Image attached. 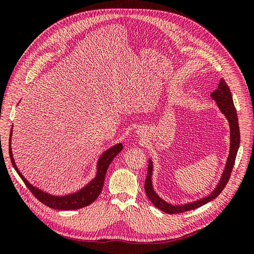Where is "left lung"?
Listing matches in <instances>:
<instances>
[{"label": "left lung", "mask_w": 254, "mask_h": 254, "mask_svg": "<svg viewBox=\"0 0 254 254\" xmlns=\"http://www.w3.org/2000/svg\"><path fill=\"white\" fill-rule=\"evenodd\" d=\"M211 97L214 99L215 102H216L219 110L227 118V120L229 122V125H230V151H229V156L227 159V163L225 166L224 173H222V175L220 177V180L217 184V187L215 188V190L210 195H207L206 197H203L201 199H199V200H196L193 202L176 205V204H171V203L166 202L165 200H163L162 198L158 196L155 190H153L152 181H151L153 165H152V161L149 159L147 177H146L145 186H144L146 195H147L149 200L153 204H155L158 209H160L161 211H163L167 214H177V213L187 212L190 210H194L207 202H210L211 200H213V199L216 198L221 193V190L225 189V187L227 186V183L230 179V175H231L232 168L234 166L237 150H238V147H240V143H241V133H240V126H238L237 113H236V109L234 107L231 91H230L228 84L226 83V81L224 79L220 80V82L218 84V88L214 92H212Z\"/></svg>", "instance_id": "obj_1"}]
</instances>
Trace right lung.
Here are the masks:
<instances>
[{
	"mask_svg": "<svg viewBox=\"0 0 254 254\" xmlns=\"http://www.w3.org/2000/svg\"><path fill=\"white\" fill-rule=\"evenodd\" d=\"M11 135H12V128L10 130V139H9V157H10L11 163H12V166L14 167V170L17 171V173L21 177L23 182L25 183V186L29 189V190L32 191L33 195L38 199V200L41 201L47 206L51 207V209L60 210V211L81 209V207L87 206L93 201H95V199L99 196V194H101V191H102L107 170H108V167H109L110 163L112 162V160L117 157L123 149V145L121 143H119L103 152V155L99 157V159L97 161L96 176L87 184L86 187H83L79 190L75 191V193H72V194H67V195H64V196H56V195L49 194V193H47V191H44L40 189L34 187L33 184H30L25 179V177L20 173L19 168L17 167L16 163H14V159L12 156L11 144H10Z\"/></svg>",
	"mask_w": 254,
	"mask_h": 254,
	"instance_id": "right-lung-1",
	"label": "right lung"
}]
</instances>
